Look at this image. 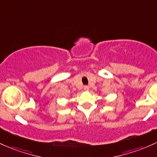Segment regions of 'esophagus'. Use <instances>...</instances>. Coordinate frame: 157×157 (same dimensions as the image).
I'll return each mask as SVG.
<instances>
[{
  "label": "esophagus",
  "instance_id": "1",
  "mask_svg": "<svg viewBox=\"0 0 157 157\" xmlns=\"http://www.w3.org/2000/svg\"><path fill=\"white\" fill-rule=\"evenodd\" d=\"M83 89H84V90H86V91H88V90L89 89V87L88 86H85Z\"/></svg>",
  "mask_w": 157,
  "mask_h": 157
}]
</instances>
